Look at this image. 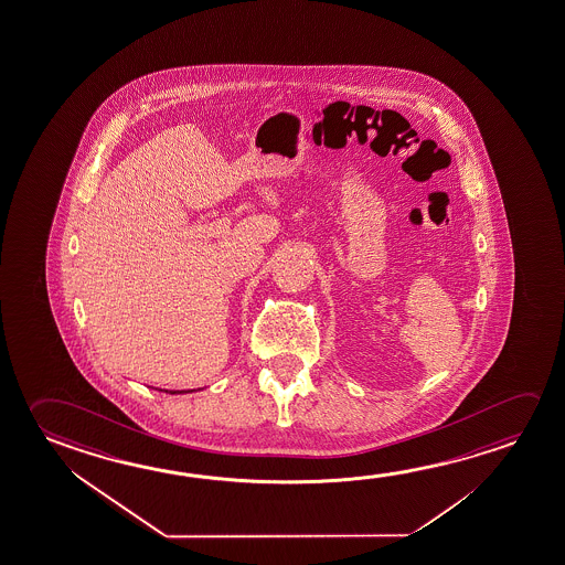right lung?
<instances>
[{
	"instance_id": "right-lung-1",
	"label": "right lung",
	"mask_w": 565,
	"mask_h": 565,
	"mask_svg": "<svg viewBox=\"0 0 565 565\" xmlns=\"http://www.w3.org/2000/svg\"><path fill=\"white\" fill-rule=\"evenodd\" d=\"M168 393V391H166ZM170 393H188V391H170Z\"/></svg>"
}]
</instances>
